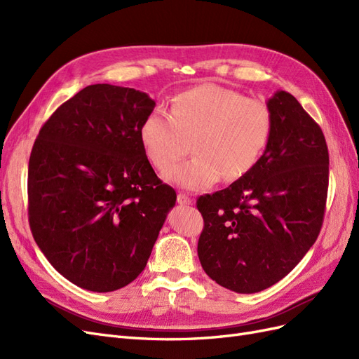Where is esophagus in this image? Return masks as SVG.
<instances>
[{
	"instance_id": "34e87169",
	"label": "esophagus",
	"mask_w": 359,
	"mask_h": 359,
	"mask_svg": "<svg viewBox=\"0 0 359 359\" xmlns=\"http://www.w3.org/2000/svg\"><path fill=\"white\" fill-rule=\"evenodd\" d=\"M177 202L180 203V205H191L193 203V199H190L187 194H184V193H178V196H177Z\"/></svg>"
}]
</instances>
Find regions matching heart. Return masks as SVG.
I'll return each instance as SVG.
<instances>
[{"mask_svg": "<svg viewBox=\"0 0 359 359\" xmlns=\"http://www.w3.org/2000/svg\"><path fill=\"white\" fill-rule=\"evenodd\" d=\"M273 130L269 107L260 100L215 83H202L170 100L169 116L151 112L140 124L139 140L148 161L165 170L188 149L195 156L169 169L165 178L189 190L214 186L223 177L240 180L252 172Z\"/></svg>", "mask_w": 359, "mask_h": 359, "instance_id": "b5f03b06", "label": "heart"}]
</instances>
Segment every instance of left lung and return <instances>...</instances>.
<instances>
[{
    "label": "left lung",
    "mask_w": 359,
    "mask_h": 359,
    "mask_svg": "<svg viewBox=\"0 0 359 359\" xmlns=\"http://www.w3.org/2000/svg\"><path fill=\"white\" fill-rule=\"evenodd\" d=\"M266 106L273 130L255 169L196 203L201 265L236 293L286 277L318 240L327 203L330 156L320 127L286 91Z\"/></svg>",
    "instance_id": "8db88e82"
}]
</instances>
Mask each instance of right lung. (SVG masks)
<instances>
[{"instance_id": "1", "label": "right lung", "mask_w": 359, "mask_h": 359, "mask_svg": "<svg viewBox=\"0 0 359 359\" xmlns=\"http://www.w3.org/2000/svg\"><path fill=\"white\" fill-rule=\"evenodd\" d=\"M147 93L95 83L40 128L28 165V219L50 265L93 292L127 286L147 266L177 193L139 140Z\"/></svg>"}]
</instances>
